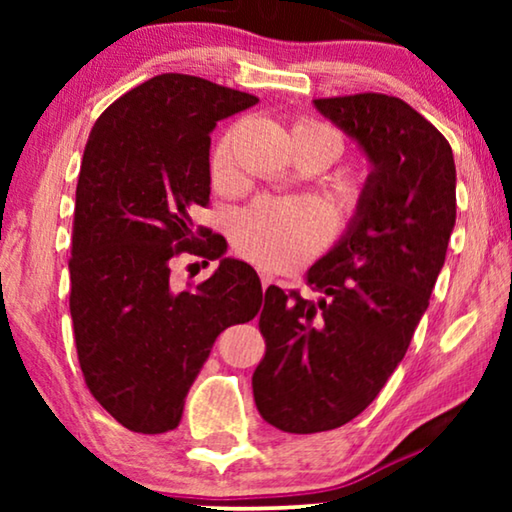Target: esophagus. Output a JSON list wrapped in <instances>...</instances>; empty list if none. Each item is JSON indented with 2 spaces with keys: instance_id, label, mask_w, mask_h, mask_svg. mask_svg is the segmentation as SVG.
Here are the masks:
<instances>
[{
  "instance_id": "1",
  "label": "esophagus",
  "mask_w": 512,
  "mask_h": 512,
  "mask_svg": "<svg viewBox=\"0 0 512 512\" xmlns=\"http://www.w3.org/2000/svg\"><path fill=\"white\" fill-rule=\"evenodd\" d=\"M275 282V277H272V272H268V270H261V284H263V289H268V286Z\"/></svg>"
}]
</instances>
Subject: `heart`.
Listing matches in <instances>:
<instances>
[{
	"label": "heart",
	"instance_id": "heart-1",
	"mask_svg": "<svg viewBox=\"0 0 512 512\" xmlns=\"http://www.w3.org/2000/svg\"><path fill=\"white\" fill-rule=\"evenodd\" d=\"M293 132H310L331 142L335 156L340 139L319 123H298ZM233 135H226L212 153V179L216 186L233 184ZM331 212L314 200H261L235 221V244L251 261L272 270H286L324 247L331 235Z\"/></svg>",
	"mask_w": 512,
	"mask_h": 512
}]
</instances>
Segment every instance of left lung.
<instances>
[{"instance_id":"left-lung-1","label":"left lung","mask_w":512,"mask_h":512,"mask_svg":"<svg viewBox=\"0 0 512 512\" xmlns=\"http://www.w3.org/2000/svg\"><path fill=\"white\" fill-rule=\"evenodd\" d=\"M370 163L354 216L312 265L319 300L265 291V356L251 387L265 422L331 431L361 415L424 317L457 221V167L447 139L398 97L312 102Z\"/></svg>"}]
</instances>
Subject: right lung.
Listing matches in <instances>:
<instances>
[{
    "mask_svg": "<svg viewBox=\"0 0 512 512\" xmlns=\"http://www.w3.org/2000/svg\"><path fill=\"white\" fill-rule=\"evenodd\" d=\"M254 95L188 74H160L97 118L76 186L69 312L95 401L135 433L177 429L184 401L216 338L251 321L261 279L223 258L216 235L195 228L209 202V146L223 118ZM181 250L220 258L195 290H174L169 261Z\"/></svg>",
    "mask_w": 512,
    "mask_h": 512,
    "instance_id": "obj_1",
    "label": "right lung"
}]
</instances>
